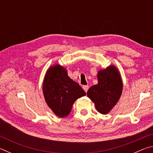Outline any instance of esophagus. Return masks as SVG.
Masks as SVG:
<instances>
[{
    "label": "esophagus",
    "mask_w": 153,
    "mask_h": 153,
    "mask_svg": "<svg viewBox=\"0 0 153 153\" xmlns=\"http://www.w3.org/2000/svg\"><path fill=\"white\" fill-rule=\"evenodd\" d=\"M88 88H89V86H83V89H84V90L86 92H87Z\"/></svg>",
    "instance_id": "obj_1"
}]
</instances>
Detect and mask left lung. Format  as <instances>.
I'll list each match as a JSON object with an SVG mask.
<instances>
[{
	"instance_id": "1",
	"label": "left lung",
	"mask_w": 153,
	"mask_h": 153,
	"mask_svg": "<svg viewBox=\"0 0 153 153\" xmlns=\"http://www.w3.org/2000/svg\"><path fill=\"white\" fill-rule=\"evenodd\" d=\"M98 84L90 88L87 96L94 103L98 112L106 115L115 107L123 91V82L117 67L111 65L100 69Z\"/></svg>"
}]
</instances>
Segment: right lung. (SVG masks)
<instances>
[{"label":"right lung","mask_w":153,"mask_h":153,"mask_svg":"<svg viewBox=\"0 0 153 153\" xmlns=\"http://www.w3.org/2000/svg\"><path fill=\"white\" fill-rule=\"evenodd\" d=\"M42 84L46 104L59 117L68 115L75 101L86 95L81 86L68 76L66 68L59 64L48 67Z\"/></svg>","instance_id":"1"}]
</instances>
